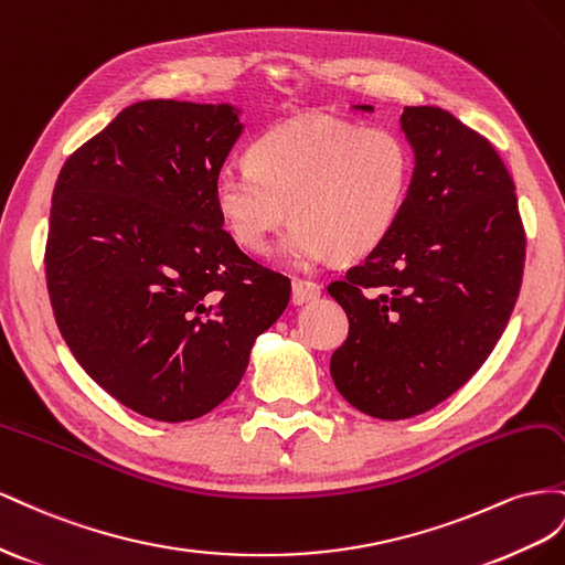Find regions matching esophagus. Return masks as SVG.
Here are the masks:
<instances>
[{
  "instance_id": "1",
  "label": "esophagus",
  "mask_w": 565,
  "mask_h": 565,
  "mask_svg": "<svg viewBox=\"0 0 565 565\" xmlns=\"http://www.w3.org/2000/svg\"><path fill=\"white\" fill-rule=\"evenodd\" d=\"M321 296V286L312 279H294V302L302 305L317 300Z\"/></svg>"
}]
</instances>
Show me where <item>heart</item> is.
I'll list each match as a JSON object with an SVG mask.
<instances>
[{
    "label": "heart",
    "mask_w": 565,
    "mask_h": 565,
    "mask_svg": "<svg viewBox=\"0 0 565 565\" xmlns=\"http://www.w3.org/2000/svg\"><path fill=\"white\" fill-rule=\"evenodd\" d=\"M213 182L217 213L236 244L265 255L291 215L284 253L298 265L358 260L391 236L412 184V153L395 132L331 116L269 127Z\"/></svg>",
    "instance_id": "1"
}]
</instances>
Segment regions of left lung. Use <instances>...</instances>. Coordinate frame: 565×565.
Instances as JSON below:
<instances>
[{
    "instance_id": "8db88e82",
    "label": "left lung",
    "mask_w": 565,
    "mask_h": 565,
    "mask_svg": "<svg viewBox=\"0 0 565 565\" xmlns=\"http://www.w3.org/2000/svg\"><path fill=\"white\" fill-rule=\"evenodd\" d=\"M399 122L416 158L405 207L391 236L329 284L350 321L331 354L335 388L388 422L433 409L478 372L525 265L519 199L492 143L438 106H407Z\"/></svg>"
}]
</instances>
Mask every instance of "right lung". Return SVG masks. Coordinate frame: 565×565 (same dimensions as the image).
<instances>
[{
    "label": "right lung",
    "instance_id": "obj_1",
    "mask_svg": "<svg viewBox=\"0 0 565 565\" xmlns=\"http://www.w3.org/2000/svg\"><path fill=\"white\" fill-rule=\"evenodd\" d=\"M244 125L230 104L137 102L63 163L44 271L63 341L156 422L215 409L291 296L236 246L213 199Z\"/></svg>",
    "mask_w": 565,
    "mask_h": 565
}]
</instances>
